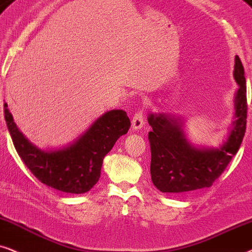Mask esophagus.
Returning <instances> with one entry per match:
<instances>
[{"instance_id": "1", "label": "esophagus", "mask_w": 252, "mask_h": 252, "mask_svg": "<svg viewBox=\"0 0 252 252\" xmlns=\"http://www.w3.org/2000/svg\"><path fill=\"white\" fill-rule=\"evenodd\" d=\"M131 126L133 130H139L144 126V113L142 110L137 112L131 120Z\"/></svg>"}]
</instances>
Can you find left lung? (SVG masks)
I'll return each mask as SVG.
<instances>
[{
  "mask_svg": "<svg viewBox=\"0 0 252 252\" xmlns=\"http://www.w3.org/2000/svg\"><path fill=\"white\" fill-rule=\"evenodd\" d=\"M235 77L240 89L235 99V122L228 140L217 150H197L184 138L180 123L165 115L149 116L151 179L161 192H187L209 188L227 168L239 151L247 129V85L244 68L235 58Z\"/></svg>",
  "mask_w": 252,
  "mask_h": 252,
  "instance_id": "1",
  "label": "left lung"
}]
</instances>
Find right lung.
I'll list each match as a JSON object with an SVG mask.
<instances>
[{"label":"right lung","instance_id":"obj_1","mask_svg":"<svg viewBox=\"0 0 252 252\" xmlns=\"http://www.w3.org/2000/svg\"><path fill=\"white\" fill-rule=\"evenodd\" d=\"M4 119L17 153L33 175L46 186L69 193L87 192L95 186L103 158L131 126L124 110H110L99 117L71 146L43 152L19 131L6 103Z\"/></svg>","mask_w":252,"mask_h":252}]
</instances>
